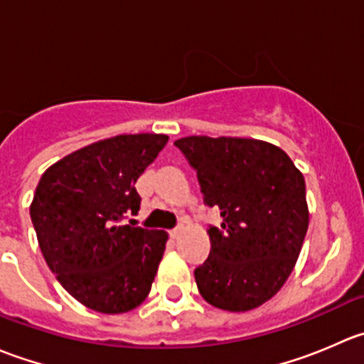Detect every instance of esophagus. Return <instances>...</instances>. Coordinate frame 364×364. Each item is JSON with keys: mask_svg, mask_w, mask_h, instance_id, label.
Returning <instances> with one entry per match:
<instances>
[{"mask_svg": "<svg viewBox=\"0 0 364 364\" xmlns=\"http://www.w3.org/2000/svg\"><path fill=\"white\" fill-rule=\"evenodd\" d=\"M181 232H183V225H179V227H176V229H172L168 234H171L172 240H178V237L181 236Z\"/></svg>", "mask_w": 364, "mask_h": 364, "instance_id": "1", "label": "esophagus"}]
</instances>
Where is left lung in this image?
Here are the masks:
<instances>
[{"instance_id":"left-lung-1","label":"left lung","mask_w":364,"mask_h":364,"mask_svg":"<svg viewBox=\"0 0 364 364\" xmlns=\"http://www.w3.org/2000/svg\"><path fill=\"white\" fill-rule=\"evenodd\" d=\"M174 144L223 218L209 227L211 252L196 269L200 296L227 311L260 306L291 277L306 236L303 174L284 149L257 139L192 135Z\"/></svg>"}]
</instances>
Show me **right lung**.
<instances>
[{"instance_id":"right-lung-1","label":"right lung","mask_w":364,"mask_h":364,"mask_svg":"<svg viewBox=\"0 0 364 364\" xmlns=\"http://www.w3.org/2000/svg\"><path fill=\"white\" fill-rule=\"evenodd\" d=\"M167 141L116 135L70 153L40 178L29 205L40 250L65 291L91 310L124 314L151 291L168 236L123 218L137 215L135 183Z\"/></svg>"}]
</instances>
